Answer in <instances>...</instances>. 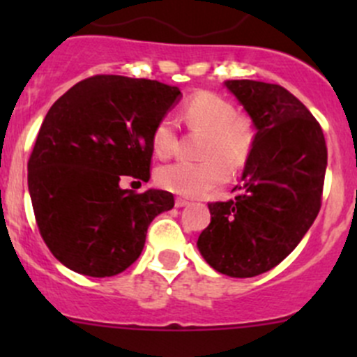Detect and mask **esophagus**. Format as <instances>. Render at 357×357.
<instances>
[{"label":"esophagus","mask_w":357,"mask_h":357,"mask_svg":"<svg viewBox=\"0 0 357 357\" xmlns=\"http://www.w3.org/2000/svg\"><path fill=\"white\" fill-rule=\"evenodd\" d=\"M190 202L186 200V199H181V197H178V199H176V207H185V205H188Z\"/></svg>","instance_id":"esophagus-1"}]
</instances>
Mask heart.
<instances>
[{"label":"heart","instance_id":"b5f03b06","mask_svg":"<svg viewBox=\"0 0 357 357\" xmlns=\"http://www.w3.org/2000/svg\"><path fill=\"white\" fill-rule=\"evenodd\" d=\"M181 117L190 129L204 131L200 146L204 160H176L157 171L164 190L183 197H202L226 183L229 171L245 167L254 149V132L247 119L236 115L233 103L211 91H199L181 107ZM153 152L169 157L178 150L179 139L171 117L158 119L152 129Z\"/></svg>","mask_w":357,"mask_h":357}]
</instances>
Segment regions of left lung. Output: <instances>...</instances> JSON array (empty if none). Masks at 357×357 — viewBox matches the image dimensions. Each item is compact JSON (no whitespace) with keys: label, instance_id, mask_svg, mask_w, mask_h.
Listing matches in <instances>:
<instances>
[{"label":"left lung","instance_id":"8db88e82","mask_svg":"<svg viewBox=\"0 0 357 357\" xmlns=\"http://www.w3.org/2000/svg\"><path fill=\"white\" fill-rule=\"evenodd\" d=\"M226 88L257 131L238 195L208 204L211 225L197 245L215 271L252 278L278 266L314 222L326 145L319 122L283 86L240 79Z\"/></svg>","mask_w":357,"mask_h":357}]
</instances>
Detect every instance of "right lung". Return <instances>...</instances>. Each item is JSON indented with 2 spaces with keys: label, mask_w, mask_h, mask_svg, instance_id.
I'll list each match as a JSON object with an SVG mask.
<instances>
[{
  "label": "right lung",
  "mask_w": 357,
  "mask_h": 357,
  "mask_svg": "<svg viewBox=\"0 0 357 357\" xmlns=\"http://www.w3.org/2000/svg\"><path fill=\"white\" fill-rule=\"evenodd\" d=\"M178 96L164 82L98 74L48 110L27 183L39 233L68 269L95 278L119 275L139 257L155 215L174 207L172 193H136L121 181H149L152 129Z\"/></svg>",
  "instance_id": "1"
}]
</instances>
